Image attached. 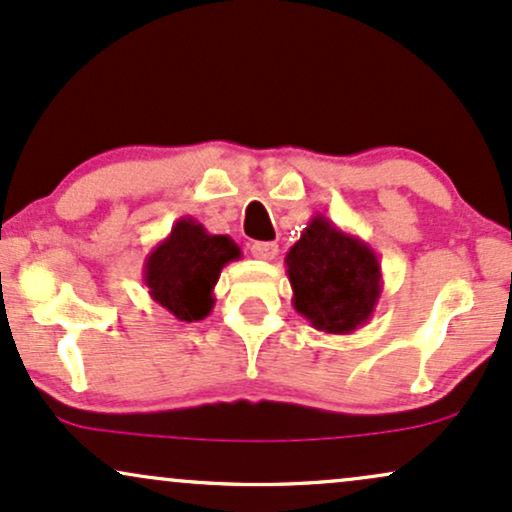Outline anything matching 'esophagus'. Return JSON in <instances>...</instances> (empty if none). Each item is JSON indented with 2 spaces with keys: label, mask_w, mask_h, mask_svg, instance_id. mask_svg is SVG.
Returning <instances> with one entry per match:
<instances>
[{
  "label": "esophagus",
  "mask_w": 512,
  "mask_h": 512,
  "mask_svg": "<svg viewBox=\"0 0 512 512\" xmlns=\"http://www.w3.org/2000/svg\"><path fill=\"white\" fill-rule=\"evenodd\" d=\"M251 254L256 258H261V261H273L275 256H278V244L275 242H254L251 244Z\"/></svg>",
  "instance_id": "1"
}]
</instances>
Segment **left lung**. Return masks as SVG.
I'll return each instance as SVG.
<instances>
[{"mask_svg": "<svg viewBox=\"0 0 512 512\" xmlns=\"http://www.w3.org/2000/svg\"><path fill=\"white\" fill-rule=\"evenodd\" d=\"M292 304L316 330L350 335L369 323L383 292L378 256L364 239L316 213L285 256Z\"/></svg>", "mask_w": 512, "mask_h": 512, "instance_id": "obj_1", "label": "left lung"}]
</instances>
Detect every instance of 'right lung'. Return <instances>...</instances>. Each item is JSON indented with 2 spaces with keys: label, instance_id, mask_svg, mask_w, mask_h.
I'll return each instance as SVG.
<instances>
[{
  "label": "right lung",
  "instance_id": "right-lung-1",
  "mask_svg": "<svg viewBox=\"0 0 512 512\" xmlns=\"http://www.w3.org/2000/svg\"><path fill=\"white\" fill-rule=\"evenodd\" d=\"M242 258L227 234H210L194 218H179L172 232L153 246L143 266L150 299L177 321H203L215 306L222 268Z\"/></svg>",
  "mask_w": 512,
  "mask_h": 512
}]
</instances>
